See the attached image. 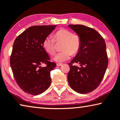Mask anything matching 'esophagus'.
<instances>
[{"mask_svg":"<svg viewBox=\"0 0 120 120\" xmlns=\"http://www.w3.org/2000/svg\"><path fill=\"white\" fill-rule=\"evenodd\" d=\"M56 65L57 66H62L63 64L62 63H57Z\"/></svg>","mask_w":120,"mask_h":120,"instance_id":"34e87169","label":"esophagus"}]
</instances>
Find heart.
I'll use <instances>...</instances> for the list:
<instances>
[{
  "instance_id": "heart-1",
  "label": "heart",
  "mask_w": 120,
  "mask_h": 120,
  "mask_svg": "<svg viewBox=\"0 0 120 120\" xmlns=\"http://www.w3.org/2000/svg\"><path fill=\"white\" fill-rule=\"evenodd\" d=\"M54 38L57 42L63 41L61 48L63 51L56 54L53 57V60L56 62L61 63L69 60L71 56V53L77 54L80 48L82 41L80 36L73 34L68 29H61L58 30L55 34ZM55 40L49 36L43 42L44 49L50 55H53L55 52Z\"/></svg>"
}]
</instances>
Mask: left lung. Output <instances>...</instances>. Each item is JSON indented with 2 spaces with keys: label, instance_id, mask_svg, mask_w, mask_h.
Wrapping results in <instances>:
<instances>
[{
  "label": "left lung",
  "instance_id": "8db88e82",
  "mask_svg": "<svg viewBox=\"0 0 120 120\" xmlns=\"http://www.w3.org/2000/svg\"><path fill=\"white\" fill-rule=\"evenodd\" d=\"M81 38L80 48L69 63L68 80L77 93L86 94L98 87L104 78L108 66L106 43L99 33L82 25H69ZM78 63L80 67L73 64Z\"/></svg>",
  "mask_w": 120,
  "mask_h": 120
}]
</instances>
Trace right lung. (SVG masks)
<instances>
[{
    "mask_svg": "<svg viewBox=\"0 0 120 120\" xmlns=\"http://www.w3.org/2000/svg\"><path fill=\"white\" fill-rule=\"evenodd\" d=\"M57 26H34L19 35L14 42L10 65L16 82L26 93L37 95L51 84L50 72L56 64L49 61L43 47L44 40ZM42 64L47 65L42 67Z\"/></svg>",
    "mask_w": 120,
    "mask_h": 120,
    "instance_id": "1",
    "label": "right lung"
}]
</instances>
